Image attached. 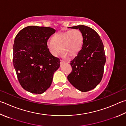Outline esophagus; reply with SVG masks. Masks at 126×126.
<instances>
[{"instance_id":"obj_1","label":"esophagus","mask_w":126,"mask_h":126,"mask_svg":"<svg viewBox=\"0 0 126 126\" xmlns=\"http://www.w3.org/2000/svg\"><path fill=\"white\" fill-rule=\"evenodd\" d=\"M65 63V61H61V62H60V63H61V65L63 64H64Z\"/></svg>"}]
</instances>
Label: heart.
<instances>
[{"label":"heart","mask_w":126,"mask_h":126,"mask_svg":"<svg viewBox=\"0 0 126 126\" xmlns=\"http://www.w3.org/2000/svg\"><path fill=\"white\" fill-rule=\"evenodd\" d=\"M83 33L78 29L60 32L47 41V47L52 55L57 56L61 51L64 56H77L83 45ZM61 49H60V48Z\"/></svg>","instance_id":"1"}]
</instances>
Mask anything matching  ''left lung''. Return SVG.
Here are the masks:
<instances>
[{"label": "left lung", "mask_w": 126, "mask_h": 126, "mask_svg": "<svg viewBox=\"0 0 126 126\" xmlns=\"http://www.w3.org/2000/svg\"><path fill=\"white\" fill-rule=\"evenodd\" d=\"M83 33L82 48L70 61L72 71L67 78L72 85L82 92L94 89L101 81L106 57L99 35L94 30L85 25L70 27Z\"/></svg>", "instance_id": "8db88e82"}]
</instances>
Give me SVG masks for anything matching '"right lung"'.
<instances>
[{
  "label": "right lung",
  "mask_w": 126,
  "mask_h": 126,
  "mask_svg": "<svg viewBox=\"0 0 126 126\" xmlns=\"http://www.w3.org/2000/svg\"><path fill=\"white\" fill-rule=\"evenodd\" d=\"M56 32L48 27L29 26L16 36L13 64L20 85L25 90L41 94L51 86L60 60L50 53L47 42Z\"/></svg>",
  "instance_id": "1"
}]
</instances>
